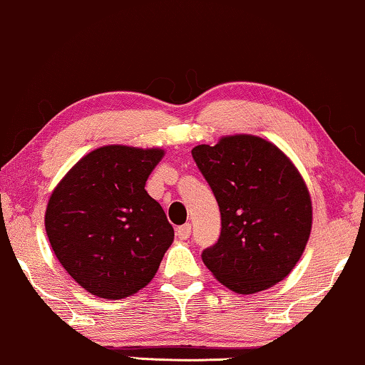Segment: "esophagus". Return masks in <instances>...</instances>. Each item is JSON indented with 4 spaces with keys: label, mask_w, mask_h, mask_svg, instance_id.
<instances>
[{
    "label": "esophagus",
    "mask_w": 365,
    "mask_h": 365,
    "mask_svg": "<svg viewBox=\"0 0 365 365\" xmlns=\"http://www.w3.org/2000/svg\"><path fill=\"white\" fill-rule=\"evenodd\" d=\"M190 233H192V225L187 223V225H182V227L177 228V236L180 240H187L190 238Z\"/></svg>",
    "instance_id": "34e87169"
}]
</instances>
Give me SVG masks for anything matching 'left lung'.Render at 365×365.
Returning <instances> with one entry per match:
<instances>
[{"label": "left lung", "instance_id": "obj_1", "mask_svg": "<svg viewBox=\"0 0 365 365\" xmlns=\"http://www.w3.org/2000/svg\"><path fill=\"white\" fill-rule=\"evenodd\" d=\"M192 155L222 215L218 241L202 253L205 266L240 294L283 281L312 227L309 190L294 163L274 143L248 133L197 145Z\"/></svg>", "mask_w": 365, "mask_h": 365}]
</instances>
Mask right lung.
<instances>
[{
    "instance_id": "obj_1",
    "label": "right lung",
    "mask_w": 365,
    "mask_h": 365,
    "mask_svg": "<svg viewBox=\"0 0 365 365\" xmlns=\"http://www.w3.org/2000/svg\"><path fill=\"white\" fill-rule=\"evenodd\" d=\"M162 148L106 145L81 158L46 208L56 258L76 283L104 299H122L155 276L173 228L145 182Z\"/></svg>"
}]
</instances>
